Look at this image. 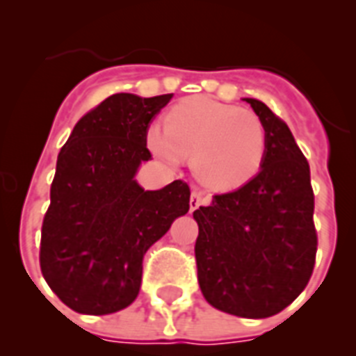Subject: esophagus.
Listing matches in <instances>:
<instances>
[{"label":"esophagus","instance_id":"1","mask_svg":"<svg viewBox=\"0 0 356 356\" xmlns=\"http://www.w3.org/2000/svg\"><path fill=\"white\" fill-rule=\"evenodd\" d=\"M203 202H205V196H203L202 191H193V194H191V212H194L196 209H200V205H203Z\"/></svg>","mask_w":356,"mask_h":356}]
</instances>
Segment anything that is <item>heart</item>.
Instances as JSON below:
<instances>
[{
  "label": "heart",
  "instance_id": "1",
  "mask_svg": "<svg viewBox=\"0 0 356 356\" xmlns=\"http://www.w3.org/2000/svg\"><path fill=\"white\" fill-rule=\"evenodd\" d=\"M147 144L167 162L193 156V171L202 184L216 191H232L259 171L266 131L250 109L193 97L165 115L163 129H149Z\"/></svg>",
  "mask_w": 356,
  "mask_h": 356
}]
</instances>
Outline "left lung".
<instances>
[{
    "label": "left lung",
    "instance_id": "8db88e82",
    "mask_svg": "<svg viewBox=\"0 0 356 356\" xmlns=\"http://www.w3.org/2000/svg\"><path fill=\"white\" fill-rule=\"evenodd\" d=\"M265 126L261 171L194 211L198 281L225 314L265 318L291 305L315 266L317 230L309 165L286 122L261 100L245 99Z\"/></svg>",
    "mask_w": 356,
    "mask_h": 356
}]
</instances>
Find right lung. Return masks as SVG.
<instances>
[{
  "mask_svg": "<svg viewBox=\"0 0 356 356\" xmlns=\"http://www.w3.org/2000/svg\"><path fill=\"white\" fill-rule=\"evenodd\" d=\"M171 97H108L81 117L57 156L39 265L51 291L77 314L131 305L147 248L189 211L184 180L160 191L135 181L138 165L151 160L149 122Z\"/></svg>",
  "mask_w": 356,
  "mask_h": 356,
  "instance_id": "right-lung-1",
  "label": "right lung"
}]
</instances>
